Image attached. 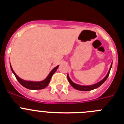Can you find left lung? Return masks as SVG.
I'll list each match as a JSON object with an SVG mask.
<instances>
[{
    "label": "left lung",
    "instance_id": "8db88e82",
    "mask_svg": "<svg viewBox=\"0 0 124 124\" xmlns=\"http://www.w3.org/2000/svg\"><path fill=\"white\" fill-rule=\"evenodd\" d=\"M112 63L111 64V66H110V69H109V72H108V73H107V74L106 75V77L103 79L102 81H101L100 82L96 83V84H93V85H91V86H80V85H78V84H75V83H74L73 81H72L70 79V77H69L68 75L67 76L68 80V81H69V83H70V84H71V86H73L74 89H77V90L83 91H88L93 90V89H96V88H97V87H99V86H100L101 85H102L103 83H104L105 81L107 79V78H108V76H109V73H110V69H111V67H112Z\"/></svg>",
    "mask_w": 124,
    "mask_h": 124
}]
</instances>
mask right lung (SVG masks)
Segmentation results:
<instances>
[{"mask_svg": "<svg viewBox=\"0 0 124 124\" xmlns=\"http://www.w3.org/2000/svg\"><path fill=\"white\" fill-rule=\"evenodd\" d=\"M59 67V66H57L56 67L54 68V69H53V70L50 72V74H48V76H47L45 80L42 81L40 82H33V81H25V80L22 79L21 78H20L18 76H17V75L15 73V72L14 71L10 65L11 70H12V71L14 73V75H15V78H17V79L18 80V81L19 82L20 84L22 85L23 87H25V88H27L28 89H32V90H37V89H43L45 88L48 85L50 81V79H51V77H52L53 74H54L56 72V71L57 70L58 68Z\"/></svg>", "mask_w": 124, "mask_h": 124, "instance_id": "obj_1", "label": "right lung"}]
</instances>
